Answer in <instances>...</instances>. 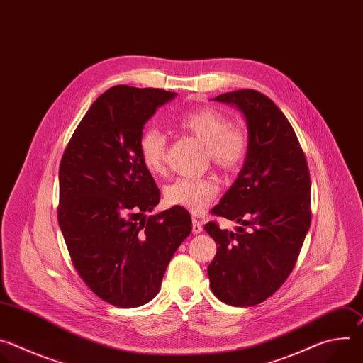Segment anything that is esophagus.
<instances>
[{"label": "esophagus", "instance_id": "esophagus-1", "mask_svg": "<svg viewBox=\"0 0 363 363\" xmlns=\"http://www.w3.org/2000/svg\"><path fill=\"white\" fill-rule=\"evenodd\" d=\"M192 233L194 234L202 233V224L198 220H192Z\"/></svg>", "mask_w": 363, "mask_h": 363}]
</instances>
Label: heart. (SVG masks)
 <instances>
[{
  "instance_id": "obj_1",
  "label": "heart",
  "mask_w": 363,
  "mask_h": 363,
  "mask_svg": "<svg viewBox=\"0 0 363 363\" xmlns=\"http://www.w3.org/2000/svg\"><path fill=\"white\" fill-rule=\"evenodd\" d=\"M177 123L205 145L206 160L223 172H235L248 153V135L214 108H198L182 113ZM139 153L143 165L152 174H161L167 164V136L158 128H146L139 136ZM220 192L213 177H181L165 186V199L192 214H201Z\"/></svg>"
}]
</instances>
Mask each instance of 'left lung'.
Wrapping results in <instances>:
<instances>
[{"mask_svg":"<svg viewBox=\"0 0 363 363\" xmlns=\"http://www.w3.org/2000/svg\"><path fill=\"white\" fill-rule=\"evenodd\" d=\"M216 100L244 113L250 143L235 182L211 210L241 227H203L218 244L208 277L217 298L248 307L274 294L296 266L312 220L310 172L290 122L270 97L242 89Z\"/></svg>","mask_w":363,"mask_h":363,"instance_id":"8db88e82","label":"left lung"}]
</instances>
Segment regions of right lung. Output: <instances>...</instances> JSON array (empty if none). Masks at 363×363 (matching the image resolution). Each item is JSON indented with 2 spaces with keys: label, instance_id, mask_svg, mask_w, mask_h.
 Returning <instances> with one entry per match:
<instances>
[{
  "label": "right lung",
  "instance_id": "add662e5",
  "mask_svg": "<svg viewBox=\"0 0 363 363\" xmlns=\"http://www.w3.org/2000/svg\"><path fill=\"white\" fill-rule=\"evenodd\" d=\"M175 97L162 89L113 86L100 94L69 140L59 169V225L87 287L116 307L158 294L192 221L182 206L146 218L161 192L142 162L139 136Z\"/></svg>",
  "mask_w": 363,
  "mask_h": 363
}]
</instances>
